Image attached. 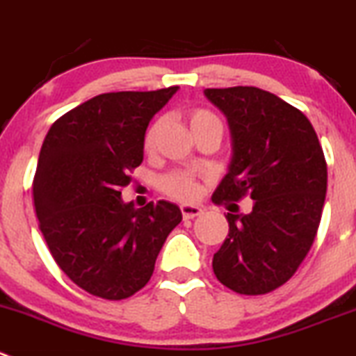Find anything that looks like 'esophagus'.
Returning <instances> with one entry per match:
<instances>
[{"label":"esophagus","mask_w":356,"mask_h":356,"mask_svg":"<svg viewBox=\"0 0 356 356\" xmlns=\"http://www.w3.org/2000/svg\"><path fill=\"white\" fill-rule=\"evenodd\" d=\"M202 213V208L197 204H181V215H184L185 220L195 218Z\"/></svg>","instance_id":"esophagus-1"}]
</instances>
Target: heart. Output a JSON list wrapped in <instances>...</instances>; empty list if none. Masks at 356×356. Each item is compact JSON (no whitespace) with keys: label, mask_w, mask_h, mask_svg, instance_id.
Here are the masks:
<instances>
[{"label":"heart","mask_w":356,"mask_h":356,"mask_svg":"<svg viewBox=\"0 0 356 356\" xmlns=\"http://www.w3.org/2000/svg\"><path fill=\"white\" fill-rule=\"evenodd\" d=\"M162 124L164 120L157 118L154 124L148 127L147 134H145V150H152L155 147V141H157L159 133L162 129ZM188 125H191L192 133L202 129V127H208V125H220L218 117L215 113L208 110H202V108H195V110L188 111ZM162 191L172 199H178V201H191L197 195V181H195V176L188 171H172L168 176L162 178Z\"/></svg>","instance_id":"b5f03b06"}]
</instances>
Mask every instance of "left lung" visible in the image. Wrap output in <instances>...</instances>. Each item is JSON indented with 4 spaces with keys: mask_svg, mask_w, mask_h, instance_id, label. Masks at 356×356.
Wrapping results in <instances>:
<instances>
[{
    "mask_svg": "<svg viewBox=\"0 0 356 356\" xmlns=\"http://www.w3.org/2000/svg\"><path fill=\"white\" fill-rule=\"evenodd\" d=\"M204 96L227 117L232 140L213 202L253 199L250 213L225 215L229 234L213 255V273L227 289L262 296L289 282L313 245L327 162L306 115L274 94L229 87Z\"/></svg>",
    "mask_w": 356,
    "mask_h": 356,
    "instance_id": "left-lung-1",
    "label": "left lung"
}]
</instances>
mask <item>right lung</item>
Returning a JSON list of instances; mask_svg holds the SVG:
<instances>
[{
  "mask_svg": "<svg viewBox=\"0 0 356 356\" xmlns=\"http://www.w3.org/2000/svg\"><path fill=\"white\" fill-rule=\"evenodd\" d=\"M176 90L99 94L57 118L40 150L33 181L40 231L63 273L101 299L143 289L181 222L172 202L136 209L120 192L143 162L148 124Z\"/></svg>",
  "mask_w": 356,
  "mask_h": 356,
  "instance_id": "1",
  "label": "right lung"
}]
</instances>
